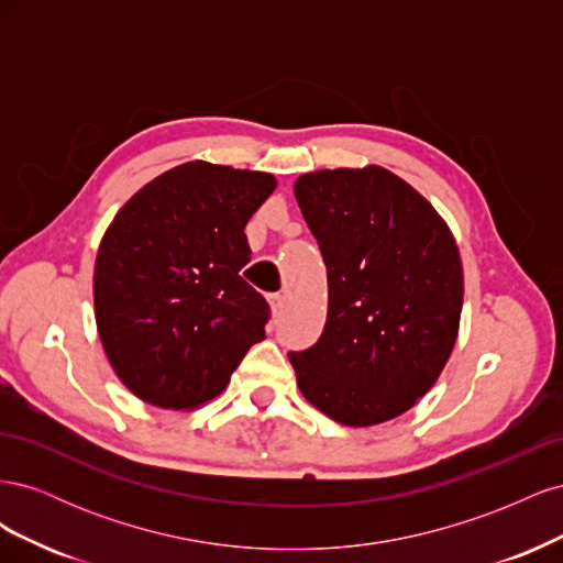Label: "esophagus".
Returning <instances> with one entry per match:
<instances>
[{
    "label": "esophagus",
    "instance_id": "1",
    "mask_svg": "<svg viewBox=\"0 0 563 563\" xmlns=\"http://www.w3.org/2000/svg\"><path fill=\"white\" fill-rule=\"evenodd\" d=\"M269 310H272V317H279L282 314V310H284V296H279V294H272L269 298Z\"/></svg>",
    "mask_w": 563,
    "mask_h": 563
}]
</instances>
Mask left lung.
<instances>
[{"mask_svg":"<svg viewBox=\"0 0 563 563\" xmlns=\"http://www.w3.org/2000/svg\"><path fill=\"white\" fill-rule=\"evenodd\" d=\"M298 207L329 269L319 343L288 354L314 408L371 428L428 395L455 347L465 277L446 220L378 164L298 176Z\"/></svg>","mask_w":563,"mask_h":563,"instance_id":"left-lung-1","label":"left lung"}]
</instances>
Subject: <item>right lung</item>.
<instances>
[{
    "instance_id": "1",
    "label": "right lung",
    "mask_w": 563,
    "mask_h": 563,
    "mask_svg": "<svg viewBox=\"0 0 563 563\" xmlns=\"http://www.w3.org/2000/svg\"><path fill=\"white\" fill-rule=\"evenodd\" d=\"M277 178L185 162L145 183L117 211L93 265L98 338L139 399L192 411L230 385L269 308L242 279L244 228Z\"/></svg>"
}]
</instances>
